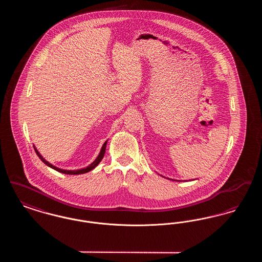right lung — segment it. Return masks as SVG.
<instances>
[{"instance_id": "right-lung-1", "label": "right lung", "mask_w": 262, "mask_h": 262, "mask_svg": "<svg viewBox=\"0 0 262 262\" xmlns=\"http://www.w3.org/2000/svg\"><path fill=\"white\" fill-rule=\"evenodd\" d=\"M107 141L108 140H106L105 141V143L103 144V146H102V148L100 150L99 155L97 156V158L93 161V162L91 163L89 166H88L86 168H83V169H79V170H62V169H60V168H57L56 166H53L51 163L48 162V161H46L43 157H42V155L38 152V150L35 148V146H33L34 147V149H35V152H36V154L38 155V157L41 159V161L42 162H44V164H46L47 166H49L51 167L52 169H54V170H56V171H58V172H60V173H62V174H84V173H88L89 171H91V170H93L98 164H99L100 161L103 159V157H104V154H105V151H106V145H107Z\"/></svg>"}]
</instances>
